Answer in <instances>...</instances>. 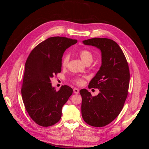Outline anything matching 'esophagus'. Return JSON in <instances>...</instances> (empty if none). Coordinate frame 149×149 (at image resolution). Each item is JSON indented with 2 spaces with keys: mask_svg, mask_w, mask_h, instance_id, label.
<instances>
[{
  "mask_svg": "<svg viewBox=\"0 0 149 149\" xmlns=\"http://www.w3.org/2000/svg\"><path fill=\"white\" fill-rule=\"evenodd\" d=\"M73 92H74V93H75V94H78L79 92V89L76 88H74V89H73Z\"/></svg>",
  "mask_w": 149,
  "mask_h": 149,
  "instance_id": "obj_1",
  "label": "esophagus"
}]
</instances>
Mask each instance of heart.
<instances>
[{
  "label": "heart",
  "mask_w": 149,
  "mask_h": 149,
  "mask_svg": "<svg viewBox=\"0 0 149 149\" xmlns=\"http://www.w3.org/2000/svg\"><path fill=\"white\" fill-rule=\"evenodd\" d=\"M79 56L81 59L83 60V61L85 63H86L88 62H92L93 60V55L91 52H89L87 49H83V50H81L79 53ZM70 60V54L69 53H66L63 55L62 58V61H61V64L63 66H66L68 63V61ZM74 83H75L76 84L81 85L83 83V79L81 78H75L73 79Z\"/></svg>",
  "instance_id": "b5f03b06"
}]
</instances>
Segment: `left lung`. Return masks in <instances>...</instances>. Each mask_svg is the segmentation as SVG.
<instances>
[{
	"label": "left lung",
	"instance_id": "obj_1",
	"mask_svg": "<svg viewBox=\"0 0 149 149\" xmlns=\"http://www.w3.org/2000/svg\"><path fill=\"white\" fill-rule=\"evenodd\" d=\"M83 42L97 48L101 53V66L88 86L99 89L100 93L93 97L87 89L79 91L84 122L101 127L114 120L123 109L129 86V66L123 52L112 40L94 38Z\"/></svg>",
	"mask_w": 149,
	"mask_h": 149
}]
</instances>
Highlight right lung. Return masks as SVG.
Masks as SVG:
<instances>
[{
	"label": "right lung",
	"instance_id": "add662e5",
	"mask_svg": "<svg viewBox=\"0 0 149 149\" xmlns=\"http://www.w3.org/2000/svg\"><path fill=\"white\" fill-rule=\"evenodd\" d=\"M77 42L63 37H50L35 47L26 61L22 97L30 118L39 125L48 127L57 123L63 106L73 94V89L66 85L56 91L50 82L61 71L66 49Z\"/></svg>",
	"mask_w": 149,
	"mask_h": 149
}]
</instances>
